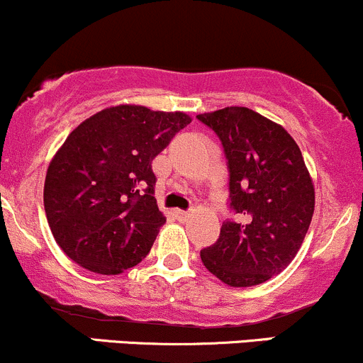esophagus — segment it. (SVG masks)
Wrapping results in <instances>:
<instances>
[{
  "label": "esophagus",
  "mask_w": 363,
  "mask_h": 363,
  "mask_svg": "<svg viewBox=\"0 0 363 363\" xmlns=\"http://www.w3.org/2000/svg\"><path fill=\"white\" fill-rule=\"evenodd\" d=\"M174 216H177L180 221H185L186 218L190 216V213L189 211H182V209H177V211H174Z\"/></svg>",
  "instance_id": "esophagus-1"
}]
</instances>
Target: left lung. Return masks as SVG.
Segmentation results:
<instances>
[{
	"instance_id": "1",
	"label": "left lung",
	"mask_w": 363,
	"mask_h": 363,
	"mask_svg": "<svg viewBox=\"0 0 363 363\" xmlns=\"http://www.w3.org/2000/svg\"><path fill=\"white\" fill-rule=\"evenodd\" d=\"M197 119L223 145L237 216L223 221L201 259L228 286H258L286 270L305 240L315 208L310 173L292 136L251 108L225 107Z\"/></svg>"
}]
</instances>
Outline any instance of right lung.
I'll return each mask as SVG.
<instances>
[{
	"instance_id": "1",
	"label": "right lung",
	"mask_w": 363,
	"mask_h": 363,
	"mask_svg": "<svg viewBox=\"0 0 363 363\" xmlns=\"http://www.w3.org/2000/svg\"><path fill=\"white\" fill-rule=\"evenodd\" d=\"M183 112L142 105L104 108L58 149L45 180V213L62 251L77 264L118 275L149 255L164 214L152 161L190 124Z\"/></svg>"
}]
</instances>
